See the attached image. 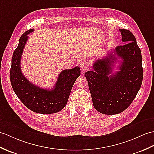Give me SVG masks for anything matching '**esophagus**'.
Returning <instances> with one entry per match:
<instances>
[{
  "label": "esophagus",
  "mask_w": 154,
  "mask_h": 154,
  "mask_svg": "<svg viewBox=\"0 0 154 154\" xmlns=\"http://www.w3.org/2000/svg\"><path fill=\"white\" fill-rule=\"evenodd\" d=\"M80 68L82 73H84L85 71L88 69V63L86 61H83L80 64Z\"/></svg>",
  "instance_id": "34e87169"
}]
</instances>
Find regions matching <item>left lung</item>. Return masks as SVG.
I'll return each instance as SVG.
<instances>
[{
    "instance_id": "left-lung-1",
    "label": "left lung",
    "mask_w": 154,
    "mask_h": 154,
    "mask_svg": "<svg viewBox=\"0 0 154 154\" xmlns=\"http://www.w3.org/2000/svg\"><path fill=\"white\" fill-rule=\"evenodd\" d=\"M119 31L126 43L96 60L94 70L85 73L94 108L106 115L125 110L140 90L143 79L141 51L136 38L130 31ZM118 59H122L119 71L112 74L113 63Z\"/></svg>"
}]
</instances>
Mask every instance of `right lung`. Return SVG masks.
Returning a JSON list of instances; mask_svg holds the SVG:
<instances>
[{"label":"right lung","mask_w":154,"mask_h":154,"mask_svg":"<svg viewBox=\"0 0 154 154\" xmlns=\"http://www.w3.org/2000/svg\"><path fill=\"white\" fill-rule=\"evenodd\" d=\"M33 31L31 29L21 35L18 46L14 52L10 72V82L17 97L30 110L42 114L57 113L66 106L71 88L81 75L80 67L77 66L73 69L63 70L54 87L51 90L42 88L29 81L21 73L20 62L28 39L27 35Z\"/></svg>","instance_id":"add662e5"}]
</instances>
